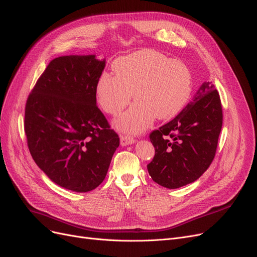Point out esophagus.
I'll return each instance as SVG.
<instances>
[{
    "label": "esophagus",
    "instance_id": "obj_1",
    "mask_svg": "<svg viewBox=\"0 0 257 257\" xmlns=\"http://www.w3.org/2000/svg\"><path fill=\"white\" fill-rule=\"evenodd\" d=\"M135 142H136V140L129 136H120V145L121 146L131 145V144H134Z\"/></svg>",
    "mask_w": 257,
    "mask_h": 257
}]
</instances>
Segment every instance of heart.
I'll return each instance as SVG.
<instances>
[{"instance_id": "obj_1", "label": "heart", "mask_w": 257, "mask_h": 257, "mask_svg": "<svg viewBox=\"0 0 257 257\" xmlns=\"http://www.w3.org/2000/svg\"><path fill=\"white\" fill-rule=\"evenodd\" d=\"M115 75L103 72L96 83L100 107L117 115L132 98L137 102L115 121L117 129L139 134L151 125L155 117L168 119L191 98L193 75L187 64L169 59L161 52L143 49L121 56L113 62Z\"/></svg>"}]
</instances>
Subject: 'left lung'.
Returning a JSON list of instances; mask_svg holds the SVG:
<instances>
[{"label":"left lung","instance_id":"obj_1","mask_svg":"<svg viewBox=\"0 0 257 257\" xmlns=\"http://www.w3.org/2000/svg\"><path fill=\"white\" fill-rule=\"evenodd\" d=\"M221 127L219 93L212 82H203L173 120L150 134L156 150L147 165L150 177L166 188L196 181L213 162Z\"/></svg>","mask_w":257,"mask_h":257}]
</instances>
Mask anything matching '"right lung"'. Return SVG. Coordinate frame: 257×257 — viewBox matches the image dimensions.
I'll return each instance as SVG.
<instances>
[{
	"label": "right lung",
	"instance_id": "add662e5",
	"mask_svg": "<svg viewBox=\"0 0 257 257\" xmlns=\"http://www.w3.org/2000/svg\"><path fill=\"white\" fill-rule=\"evenodd\" d=\"M104 65L95 55L55 58L26 101L24 130L34 161L53 182L73 192L96 188L119 146L96 106Z\"/></svg>",
	"mask_w": 257,
	"mask_h": 257
}]
</instances>
